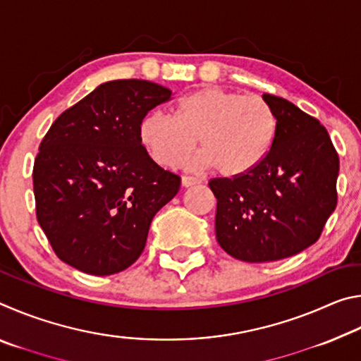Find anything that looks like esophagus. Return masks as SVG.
Returning a JSON list of instances; mask_svg holds the SVG:
<instances>
[{"mask_svg": "<svg viewBox=\"0 0 361 361\" xmlns=\"http://www.w3.org/2000/svg\"><path fill=\"white\" fill-rule=\"evenodd\" d=\"M200 180L195 178V176H189V175H185L181 176V185L185 188H189V186H194V185H199Z\"/></svg>", "mask_w": 361, "mask_h": 361, "instance_id": "34e87169", "label": "esophagus"}]
</instances>
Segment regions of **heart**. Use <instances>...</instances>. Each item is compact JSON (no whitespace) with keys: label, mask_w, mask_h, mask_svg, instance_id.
Returning a JSON list of instances; mask_svg holds the SVG:
<instances>
[{"label":"heart","mask_w":361,"mask_h":361,"mask_svg":"<svg viewBox=\"0 0 361 361\" xmlns=\"http://www.w3.org/2000/svg\"><path fill=\"white\" fill-rule=\"evenodd\" d=\"M277 116L259 95L202 87L176 105L175 116L146 114L138 135L149 156L164 167H178L197 146L199 167H215L226 178L252 172L264 161L277 135Z\"/></svg>","instance_id":"heart-1"}]
</instances>
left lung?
Listing matches in <instances>:
<instances>
[{
	"mask_svg": "<svg viewBox=\"0 0 361 361\" xmlns=\"http://www.w3.org/2000/svg\"><path fill=\"white\" fill-rule=\"evenodd\" d=\"M277 116L264 161L237 178H213L216 240L232 258L267 262L312 245L338 204L339 156L319 119L291 102L262 95Z\"/></svg>",
	"mask_w": 361,
	"mask_h": 361,
	"instance_id": "1",
	"label": "left lung"
}]
</instances>
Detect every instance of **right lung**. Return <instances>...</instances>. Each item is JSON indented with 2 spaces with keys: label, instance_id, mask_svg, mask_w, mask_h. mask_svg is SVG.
I'll return each mask as SVG.
<instances>
[{
  "label": "right lung",
  "instance_id": "add662e5",
  "mask_svg": "<svg viewBox=\"0 0 361 361\" xmlns=\"http://www.w3.org/2000/svg\"><path fill=\"white\" fill-rule=\"evenodd\" d=\"M170 97L143 79L100 84L42 138L33 167L36 218L66 264L111 276L140 258L152 218L181 185L138 135L145 116Z\"/></svg>",
  "mask_w": 361,
  "mask_h": 361
}]
</instances>
